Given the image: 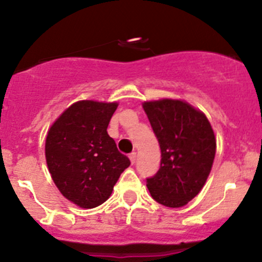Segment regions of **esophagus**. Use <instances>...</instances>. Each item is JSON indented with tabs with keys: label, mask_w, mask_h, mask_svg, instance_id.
I'll use <instances>...</instances> for the list:
<instances>
[{
	"label": "esophagus",
	"mask_w": 262,
	"mask_h": 262,
	"mask_svg": "<svg viewBox=\"0 0 262 262\" xmlns=\"http://www.w3.org/2000/svg\"><path fill=\"white\" fill-rule=\"evenodd\" d=\"M129 159H130L132 165H134L135 164V160H137V154H135V152H132V154L129 155Z\"/></svg>",
	"instance_id": "34e87169"
}]
</instances>
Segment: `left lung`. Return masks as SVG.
<instances>
[{"instance_id":"1","label":"left lung","mask_w":262,"mask_h":262,"mask_svg":"<svg viewBox=\"0 0 262 262\" xmlns=\"http://www.w3.org/2000/svg\"><path fill=\"white\" fill-rule=\"evenodd\" d=\"M161 149L158 172L146 186L158 203L179 208L200 193L215 156V137L207 117L187 102H144Z\"/></svg>"}]
</instances>
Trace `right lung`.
I'll return each instance as SVG.
<instances>
[{
	"instance_id": "1",
	"label": "right lung",
	"mask_w": 262,
	"mask_h": 262,
	"mask_svg": "<svg viewBox=\"0 0 262 262\" xmlns=\"http://www.w3.org/2000/svg\"><path fill=\"white\" fill-rule=\"evenodd\" d=\"M117 107L116 102L79 101L48 132L45 158L53 181L62 196L81 208H95L107 201L130 165L107 133Z\"/></svg>"
}]
</instances>
